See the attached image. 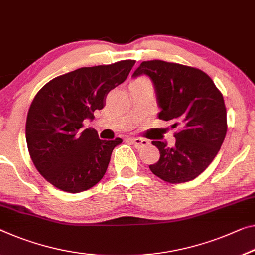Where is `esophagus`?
Here are the masks:
<instances>
[{"label": "esophagus", "mask_w": 255, "mask_h": 255, "mask_svg": "<svg viewBox=\"0 0 255 255\" xmlns=\"http://www.w3.org/2000/svg\"><path fill=\"white\" fill-rule=\"evenodd\" d=\"M130 141L136 148L144 147L148 144V141L146 139H141V138H130Z\"/></svg>", "instance_id": "obj_1"}]
</instances>
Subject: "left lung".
<instances>
[{"instance_id":"1","label":"left lung","mask_w":255,"mask_h":255,"mask_svg":"<svg viewBox=\"0 0 255 255\" xmlns=\"http://www.w3.org/2000/svg\"><path fill=\"white\" fill-rule=\"evenodd\" d=\"M146 74L155 87L158 119L177 128L175 144L152 141L159 160L149 165L159 179L182 183L198 177L220 150L227 133L222 93L203 70L163 60L142 61L133 77Z\"/></svg>"}]
</instances>
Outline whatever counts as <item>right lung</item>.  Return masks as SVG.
I'll list each match as a JSON object with an SVG mask.
<instances>
[{
  "instance_id": "add662e5",
  "label": "right lung",
  "mask_w": 255,
  "mask_h": 255,
  "mask_svg": "<svg viewBox=\"0 0 255 255\" xmlns=\"http://www.w3.org/2000/svg\"><path fill=\"white\" fill-rule=\"evenodd\" d=\"M135 60L82 67L48 82L30 105L26 141L35 167L67 193L97 185L107 171L113 149L122 139L100 140L95 128H84L103 109L108 92L127 80Z\"/></svg>"
}]
</instances>
